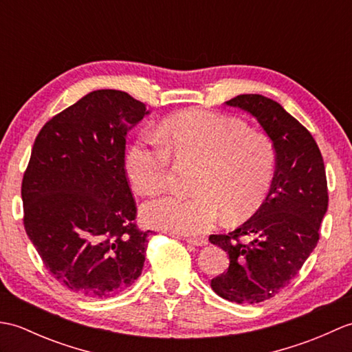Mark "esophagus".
Returning <instances> with one entry per match:
<instances>
[{"mask_svg": "<svg viewBox=\"0 0 352 352\" xmlns=\"http://www.w3.org/2000/svg\"><path fill=\"white\" fill-rule=\"evenodd\" d=\"M184 241L193 246H206L208 243L204 237H184Z\"/></svg>", "mask_w": 352, "mask_h": 352, "instance_id": "34e87169", "label": "esophagus"}]
</instances>
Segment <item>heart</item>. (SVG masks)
Wrapping results in <instances>:
<instances>
[{
	"mask_svg": "<svg viewBox=\"0 0 352 352\" xmlns=\"http://www.w3.org/2000/svg\"><path fill=\"white\" fill-rule=\"evenodd\" d=\"M160 142L140 139L129 148L125 169L133 188L144 195L164 190L174 175L172 159L193 164L190 197L168 195L148 201L140 216L148 226L175 234L210 230L223 214L241 222L260 210L276 175L272 140L245 122L203 110L170 116Z\"/></svg>",
	"mask_w": 352,
	"mask_h": 352,
	"instance_id": "1",
	"label": "heart"
}]
</instances>
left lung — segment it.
I'll return each mask as SVG.
<instances>
[{"label": "left lung", "mask_w": 352, "mask_h": 352, "mask_svg": "<svg viewBox=\"0 0 352 352\" xmlns=\"http://www.w3.org/2000/svg\"><path fill=\"white\" fill-rule=\"evenodd\" d=\"M226 104L256 119L278 160L272 189L260 210L228 234L208 237L230 258L227 271L212 280V289L227 301L257 304L286 287L318 245L328 208L325 166L309 130L276 101L246 94Z\"/></svg>", "instance_id": "obj_1"}]
</instances>
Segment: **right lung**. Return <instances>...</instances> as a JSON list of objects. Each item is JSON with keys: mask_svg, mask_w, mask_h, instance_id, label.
Segmentation results:
<instances>
[{"mask_svg": "<svg viewBox=\"0 0 352 352\" xmlns=\"http://www.w3.org/2000/svg\"><path fill=\"white\" fill-rule=\"evenodd\" d=\"M149 113L126 92L101 89L42 126L22 178L24 227L57 281L89 298L129 289L148 236L136 226L125 138Z\"/></svg>", "mask_w": 352, "mask_h": 352, "instance_id": "right-lung-1", "label": "right lung"}]
</instances>
